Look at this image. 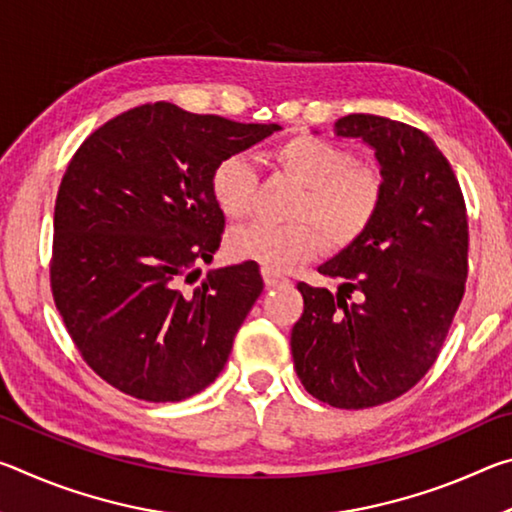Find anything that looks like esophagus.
<instances>
[{"mask_svg": "<svg viewBox=\"0 0 512 512\" xmlns=\"http://www.w3.org/2000/svg\"><path fill=\"white\" fill-rule=\"evenodd\" d=\"M262 277H264V284H266L268 289L277 287V284H284V282H289L287 277L280 275V273H277V271H273V268H262Z\"/></svg>", "mask_w": 512, "mask_h": 512, "instance_id": "esophagus-1", "label": "esophagus"}]
</instances>
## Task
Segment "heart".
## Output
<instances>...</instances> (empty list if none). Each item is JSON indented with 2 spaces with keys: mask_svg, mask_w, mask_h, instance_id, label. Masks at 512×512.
Instances as JSON below:
<instances>
[{
  "mask_svg": "<svg viewBox=\"0 0 512 512\" xmlns=\"http://www.w3.org/2000/svg\"><path fill=\"white\" fill-rule=\"evenodd\" d=\"M282 171L305 187L293 207L296 223L253 221L228 237L232 257L282 271L318 253L325 241L332 248L350 246L375 221L384 194L381 173L357 164L348 146L314 135H296L273 153ZM257 173L246 155H228L212 171V196L230 219H244L255 207Z\"/></svg>",
  "mask_w": 512,
  "mask_h": 512,
  "instance_id": "b5f03b06",
  "label": "heart"
}]
</instances>
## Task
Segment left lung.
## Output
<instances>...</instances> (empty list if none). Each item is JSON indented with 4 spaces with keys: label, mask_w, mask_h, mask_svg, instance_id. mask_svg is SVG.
<instances>
[{
    "label": "left lung",
    "mask_w": 512,
    "mask_h": 512,
    "mask_svg": "<svg viewBox=\"0 0 512 512\" xmlns=\"http://www.w3.org/2000/svg\"><path fill=\"white\" fill-rule=\"evenodd\" d=\"M334 133L375 151L384 194L370 228L318 266L339 291L298 284L291 354L309 395L368 409L418 384L443 348L467 280V214L447 158L418 128L348 115Z\"/></svg>",
    "instance_id": "1"
}]
</instances>
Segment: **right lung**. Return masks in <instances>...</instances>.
<instances>
[{
    "mask_svg": "<svg viewBox=\"0 0 512 512\" xmlns=\"http://www.w3.org/2000/svg\"><path fill=\"white\" fill-rule=\"evenodd\" d=\"M277 124L146 103L97 128L69 162L54 212L51 291L88 366L121 393L180 402L219 377L264 289L255 262L214 268L223 212L212 171Z\"/></svg>",
    "mask_w": 512,
    "mask_h": 512,
    "instance_id": "add662e5",
    "label": "right lung"
}]
</instances>
